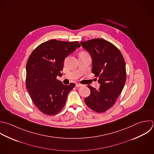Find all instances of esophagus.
<instances>
[{"label":"esophagus","instance_id":"obj_1","mask_svg":"<svg viewBox=\"0 0 154 154\" xmlns=\"http://www.w3.org/2000/svg\"><path fill=\"white\" fill-rule=\"evenodd\" d=\"M75 86H76V87H81V86H83V85L80 84V83H76Z\"/></svg>","mask_w":154,"mask_h":154}]
</instances>
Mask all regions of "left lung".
Listing matches in <instances>:
<instances>
[{
	"label": "left lung",
	"mask_w": 154,
	"mask_h": 154,
	"mask_svg": "<svg viewBox=\"0 0 154 154\" xmlns=\"http://www.w3.org/2000/svg\"><path fill=\"white\" fill-rule=\"evenodd\" d=\"M92 59V72L98 77V90L88 85L91 91L85 98L87 106L97 113H103L116 103L126 82L125 62L120 50L112 43L100 38L80 42Z\"/></svg>",
	"instance_id": "left-lung-1"
}]
</instances>
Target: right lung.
I'll return each mask as SVG.
<instances>
[{
    "label": "right lung",
    "instance_id": "1",
    "mask_svg": "<svg viewBox=\"0 0 154 154\" xmlns=\"http://www.w3.org/2000/svg\"><path fill=\"white\" fill-rule=\"evenodd\" d=\"M80 45L78 41L51 39L39 45L30 54L26 64V86L35 106L44 114L55 115L65 105L74 83L63 85L57 80L62 76L63 60Z\"/></svg>",
    "mask_w": 154,
    "mask_h": 154
}]
</instances>
